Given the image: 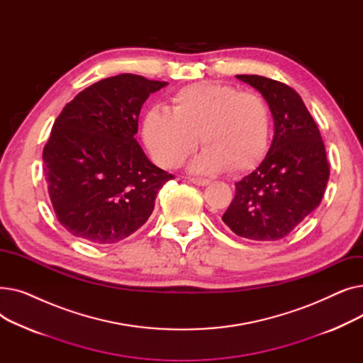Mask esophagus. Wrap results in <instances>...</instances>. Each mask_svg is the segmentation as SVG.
Listing matches in <instances>:
<instances>
[{"mask_svg":"<svg viewBox=\"0 0 363 363\" xmlns=\"http://www.w3.org/2000/svg\"><path fill=\"white\" fill-rule=\"evenodd\" d=\"M189 182H193V184H196V185H200V186H204V185H207L208 182V179H204V178H189Z\"/></svg>","mask_w":363,"mask_h":363,"instance_id":"1","label":"esophagus"}]
</instances>
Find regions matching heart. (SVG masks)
<instances>
[{
	"label": "heart",
	"mask_w": 363,
	"mask_h": 363,
	"mask_svg": "<svg viewBox=\"0 0 363 363\" xmlns=\"http://www.w3.org/2000/svg\"><path fill=\"white\" fill-rule=\"evenodd\" d=\"M269 132V107L257 92L218 82L186 85L172 95L170 111L155 107L143 118L144 141L166 167L179 166L200 135V172L253 169L268 151Z\"/></svg>",
	"instance_id": "b5f03b06"
}]
</instances>
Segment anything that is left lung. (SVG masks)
<instances>
[{"label":"left lung","instance_id":"1","mask_svg":"<svg viewBox=\"0 0 363 363\" xmlns=\"http://www.w3.org/2000/svg\"><path fill=\"white\" fill-rule=\"evenodd\" d=\"M237 78L268 101L275 133L259 167L235 184L222 220L238 237L277 241L320 204L330 178L327 151L312 114L291 86L257 74Z\"/></svg>","mask_w":363,"mask_h":363}]
</instances>
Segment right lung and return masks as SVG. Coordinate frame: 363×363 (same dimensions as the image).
I'll list each match as a JSON object with an SVG mask.
<instances>
[{
	"label": "right lung",
	"instance_id": "1",
	"mask_svg": "<svg viewBox=\"0 0 363 363\" xmlns=\"http://www.w3.org/2000/svg\"><path fill=\"white\" fill-rule=\"evenodd\" d=\"M167 82L122 73L81 91L55 119L44 175L57 220L72 235L106 245L147 222L174 175L152 164L133 138L151 92Z\"/></svg>",
	"mask_w": 363,
	"mask_h": 363
}]
</instances>
